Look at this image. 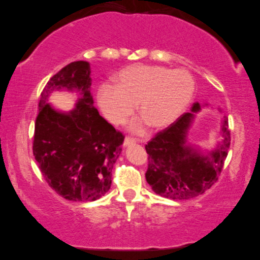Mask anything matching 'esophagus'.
Wrapping results in <instances>:
<instances>
[{
    "label": "esophagus",
    "instance_id": "34e87169",
    "mask_svg": "<svg viewBox=\"0 0 260 260\" xmlns=\"http://www.w3.org/2000/svg\"><path fill=\"white\" fill-rule=\"evenodd\" d=\"M135 144H136L135 139L129 138V137H126L125 141H124L123 146H124V147H128V146H133V145H135Z\"/></svg>",
    "mask_w": 260,
    "mask_h": 260
}]
</instances>
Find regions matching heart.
<instances>
[{
	"label": "heart",
	"mask_w": 260,
	"mask_h": 260,
	"mask_svg": "<svg viewBox=\"0 0 260 260\" xmlns=\"http://www.w3.org/2000/svg\"><path fill=\"white\" fill-rule=\"evenodd\" d=\"M116 84L104 82L98 89V103L106 119L122 125L137 111L142 117L131 124V131L142 134L146 124L160 129L174 123L194 95L196 82L184 69L170 70L161 66L133 64L117 73Z\"/></svg>",
	"instance_id": "b5f03b06"
}]
</instances>
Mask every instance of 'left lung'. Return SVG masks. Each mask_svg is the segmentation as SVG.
Listing matches in <instances>:
<instances>
[{
  "label": "left lung",
  "instance_id": "8db88e82",
  "mask_svg": "<svg viewBox=\"0 0 260 260\" xmlns=\"http://www.w3.org/2000/svg\"><path fill=\"white\" fill-rule=\"evenodd\" d=\"M201 108L194 103L190 113H184L146 145V180L155 193L171 200H189L204 193L217 181L231 145L229 118H222V141L204 154L187 141L196 113Z\"/></svg>",
  "mask_w": 260,
  "mask_h": 260
}]
</instances>
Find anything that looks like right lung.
Returning a JSON list of instances; mask_svg holds the SVG:
<instances>
[{
  "label": "right lung",
  "mask_w": 260,
  "mask_h": 260,
  "mask_svg": "<svg viewBox=\"0 0 260 260\" xmlns=\"http://www.w3.org/2000/svg\"><path fill=\"white\" fill-rule=\"evenodd\" d=\"M91 82L90 63L71 62L47 82L38 104L32 152L46 181L69 201H95L110 190L124 142L93 105ZM60 89L77 93L70 112L48 103L51 93Z\"/></svg>",
  "instance_id": "1"
}]
</instances>
